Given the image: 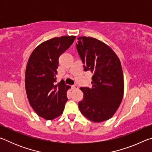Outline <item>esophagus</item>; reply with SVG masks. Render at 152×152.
Listing matches in <instances>:
<instances>
[{
  "label": "esophagus",
  "instance_id": "obj_1",
  "mask_svg": "<svg viewBox=\"0 0 152 152\" xmlns=\"http://www.w3.org/2000/svg\"><path fill=\"white\" fill-rule=\"evenodd\" d=\"M72 89L75 90V89H78V86L76 85V84H74V85H72Z\"/></svg>",
  "mask_w": 152,
  "mask_h": 152
}]
</instances>
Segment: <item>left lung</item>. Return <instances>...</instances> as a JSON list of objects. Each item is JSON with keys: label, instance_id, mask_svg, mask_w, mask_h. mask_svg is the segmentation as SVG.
Here are the masks:
<instances>
[{"label": "left lung", "instance_id": "left-lung-1", "mask_svg": "<svg viewBox=\"0 0 152 152\" xmlns=\"http://www.w3.org/2000/svg\"><path fill=\"white\" fill-rule=\"evenodd\" d=\"M76 49L84 70L92 73L91 88L81 87L84 99L78 107L93 122L111 118L119 108L124 93L121 64L113 50L101 41L91 37H78Z\"/></svg>", "mask_w": 152, "mask_h": 152}]
</instances>
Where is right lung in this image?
Segmentation results:
<instances>
[{
	"label": "right lung",
	"instance_id": "1",
	"mask_svg": "<svg viewBox=\"0 0 152 152\" xmlns=\"http://www.w3.org/2000/svg\"><path fill=\"white\" fill-rule=\"evenodd\" d=\"M61 36L41 43L31 54L25 70V89L29 104L39 117L52 120L62 114L70 86L56 84L58 59L75 40Z\"/></svg>",
	"mask_w": 152,
	"mask_h": 152
}]
</instances>
